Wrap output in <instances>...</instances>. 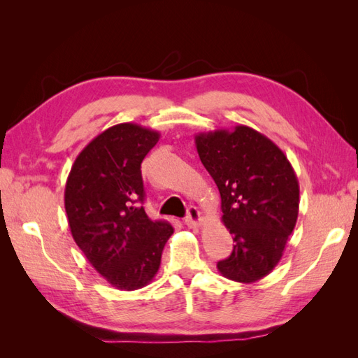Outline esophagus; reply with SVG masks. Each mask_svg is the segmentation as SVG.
Returning <instances> with one entry per match:
<instances>
[{
  "mask_svg": "<svg viewBox=\"0 0 358 358\" xmlns=\"http://www.w3.org/2000/svg\"><path fill=\"white\" fill-rule=\"evenodd\" d=\"M185 224H187V227H189V229H199V227H200L201 215H200V212H199L196 206H191V208H188Z\"/></svg>",
  "mask_w": 358,
  "mask_h": 358,
  "instance_id": "obj_1",
  "label": "esophagus"
}]
</instances>
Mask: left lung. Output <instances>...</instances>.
Returning <instances> with one entry per match:
<instances>
[{"label": "left lung", "mask_w": 358, "mask_h": 358, "mask_svg": "<svg viewBox=\"0 0 358 358\" xmlns=\"http://www.w3.org/2000/svg\"><path fill=\"white\" fill-rule=\"evenodd\" d=\"M196 146L220 189L222 222L234 242L216 267L234 282H255L276 267L296 227L294 169L272 140L246 125L199 133Z\"/></svg>", "instance_id": "8db88e82"}]
</instances>
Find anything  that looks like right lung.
Listing matches in <instances>:
<instances>
[{
  "instance_id": "right-lung-1",
  "label": "right lung",
  "mask_w": 358,
  "mask_h": 358,
  "mask_svg": "<svg viewBox=\"0 0 358 358\" xmlns=\"http://www.w3.org/2000/svg\"><path fill=\"white\" fill-rule=\"evenodd\" d=\"M159 133L117 124L96 136L76 158L64 192L74 242L92 267L117 289L152 280L173 227L152 221L145 200L142 161Z\"/></svg>"
}]
</instances>
